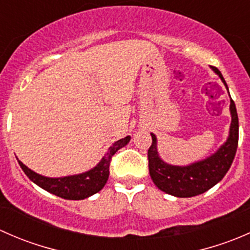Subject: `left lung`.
I'll return each instance as SVG.
<instances>
[{
  "label": "left lung",
  "mask_w": 250,
  "mask_h": 250,
  "mask_svg": "<svg viewBox=\"0 0 250 250\" xmlns=\"http://www.w3.org/2000/svg\"><path fill=\"white\" fill-rule=\"evenodd\" d=\"M211 69L220 77L229 92V87L221 72L216 67ZM230 113V132L225 143L213 155L188 166H174L165 162L158 155L157 138L151 133L152 145L147 152L148 172L153 184L161 191L175 197H193L208 191L226 175L232 165L238 145V116L236 105L231 98Z\"/></svg>",
  "instance_id": "8db88e82"
}]
</instances>
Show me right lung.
I'll return each mask as SVG.
<instances>
[{
	"instance_id": "add662e5",
	"label": "right lung",
	"mask_w": 250,
	"mask_h": 250,
	"mask_svg": "<svg viewBox=\"0 0 250 250\" xmlns=\"http://www.w3.org/2000/svg\"><path fill=\"white\" fill-rule=\"evenodd\" d=\"M129 141V135L123 138V139L117 140L110 146L104 157L100 160V162L94 168L84 173L75 174V175L49 178V176H43L41 174L34 172L20 161H18V162H19V166L24 170V173L27 175V178L43 190L58 196V197L64 198V200H84V198H88L94 193L99 192L104 188L107 179H109L111 157L120 148L127 145Z\"/></svg>"
}]
</instances>
